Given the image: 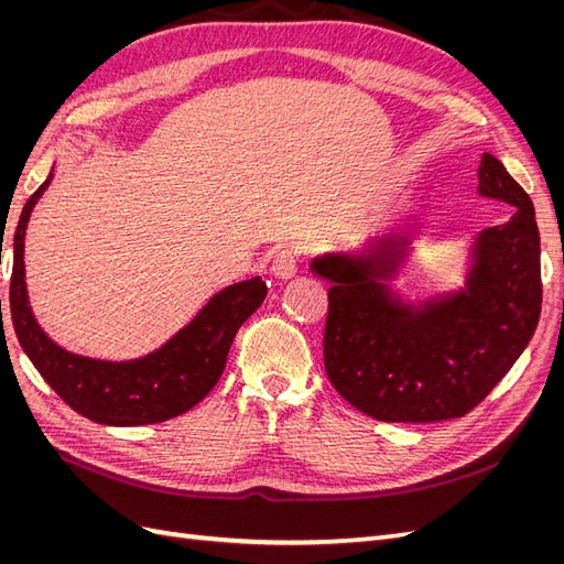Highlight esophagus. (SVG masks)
<instances>
[{"label": "esophagus", "instance_id": "esophagus-1", "mask_svg": "<svg viewBox=\"0 0 564 564\" xmlns=\"http://www.w3.org/2000/svg\"><path fill=\"white\" fill-rule=\"evenodd\" d=\"M270 270H272V275H275L278 280H292V278L296 275V270H299V265H296V253L289 251V249H282V251L275 256V259H272Z\"/></svg>", "mask_w": 564, "mask_h": 564}]
</instances>
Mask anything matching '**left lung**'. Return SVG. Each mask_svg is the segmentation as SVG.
Masks as SVG:
<instances>
[{
    "label": "left lung",
    "instance_id": "8db88e82",
    "mask_svg": "<svg viewBox=\"0 0 564 564\" xmlns=\"http://www.w3.org/2000/svg\"><path fill=\"white\" fill-rule=\"evenodd\" d=\"M477 193L516 207L477 235L466 286L421 303L392 294L406 240L386 235L365 253H324L329 282L324 369L355 409L388 423L466 416L516 365L541 315V240L534 204L485 152Z\"/></svg>",
    "mask_w": 564,
    "mask_h": 564
}]
</instances>
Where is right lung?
<instances>
[{
  "label": "right lung",
  "instance_id": "1",
  "mask_svg": "<svg viewBox=\"0 0 564 564\" xmlns=\"http://www.w3.org/2000/svg\"><path fill=\"white\" fill-rule=\"evenodd\" d=\"M51 178L54 174H48L25 202L13 235L9 303L13 329L25 355L67 406L96 423L145 425L185 414L207 398L220 379L237 329L268 294L265 282L253 278L226 286L191 324L139 360L108 362L67 352L42 332L25 289V228Z\"/></svg>",
  "mask_w": 564,
  "mask_h": 564
}]
</instances>
